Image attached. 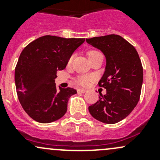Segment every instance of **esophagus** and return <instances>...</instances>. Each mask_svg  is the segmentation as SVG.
Listing matches in <instances>:
<instances>
[{"label": "esophagus", "instance_id": "obj_1", "mask_svg": "<svg viewBox=\"0 0 160 160\" xmlns=\"http://www.w3.org/2000/svg\"><path fill=\"white\" fill-rule=\"evenodd\" d=\"M87 92V90L85 89H82V88H78L77 89V93H84Z\"/></svg>", "mask_w": 160, "mask_h": 160}]
</instances>
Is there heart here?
<instances>
[{"label":"heart","mask_w":160,"mask_h":160,"mask_svg":"<svg viewBox=\"0 0 160 160\" xmlns=\"http://www.w3.org/2000/svg\"><path fill=\"white\" fill-rule=\"evenodd\" d=\"M100 53L101 52H100L99 51H98V50H90V51H89L88 52V57H89V59H90V58L93 57L94 56H96V55L98 54H100ZM72 57H73V56H72L70 58V59H69V63H70V62H72ZM93 79V77H92V76H89V75L80 76V77H77V78L75 79V81L77 82L79 85H81V86H87V85L89 84L90 82Z\"/></svg>","instance_id":"heart-1"}]
</instances>
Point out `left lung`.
I'll return each instance as SVG.
<instances>
[{"label": "left lung", "mask_w": 160, "mask_h": 160, "mask_svg": "<svg viewBox=\"0 0 160 160\" xmlns=\"http://www.w3.org/2000/svg\"><path fill=\"white\" fill-rule=\"evenodd\" d=\"M101 49L107 60L105 72L98 83L106 89L88 109L97 120L115 124L125 118L138 104L143 81V68L135 48L118 35L87 38Z\"/></svg>", "instance_id": "1"}]
</instances>
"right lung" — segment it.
Wrapping results in <instances>:
<instances>
[{
  "instance_id": "obj_1",
  "label": "right lung",
  "mask_w": 160,
  "mask_h": 160,
  "mask_svg": "<svg viewBox=\"0 0 160 160\" xmlns=\"http://www.w3.org/2000/svg\"><path fill=\"white\" fill-rule=\"evenodd\" d=\"M85 38L45 35L30 42L19 56L14 71L18 98L25 112L36 122L49 123L67 111L72 88H57L58 70L65 69L71 55Z\"/></svg>"
}]
</instances>
